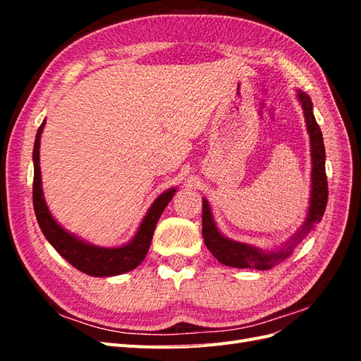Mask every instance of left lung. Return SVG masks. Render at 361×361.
<instances>
[{"instance_id":"obj_1","label":"left lung","mask_w":361,"mask_h":361,"mask_svg":"<svg viewBox=\"0 0 361 361\" xmlns=\"http://www.w3.org/2000/svg\"><path fill=\"white\" fill-rule=\"evenodd\" d=\"M298 99L302 105L305 123H307V130L310 134V145H312V195H310V207L309 215L305 220L301 232H298L297 238H293L292 244L288 248H283L277 253H262L260 250L253 248L251 245H245L241 243L231 241V239L224 238L212 220L209 204L203 200V212H202V232L203 239L207 250L211 251L212 256L218 259V262L235 268H255L259 271L269 269L274 267L277 262L286 259L293 247L297 245L302 236L307 233L313 227L314 223L321 221V218L325 212L326 200H329V182H326V173H325V146L324 138L319 125L316 123V118L313 116V105L310 97L298 92Z\"/></svg>"}]
</instances>
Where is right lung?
<instances>
[{"label":"right lung","instance_id":"right-lung-1","mask_svg":"<svg viewBox=\"0 0 361 361\" xmlns=\"http://www.w3.org/2000/svg\"><path fill=\"white\" fill-rule=\"evenodd\" d=\"M45 126L43 122L36 134L35 150H32V161H35V179H32V206L37 223L42 228L43 235L49 241V244L56 248L59 253L66 259L72 267L80 269L85 274L93 277H110L118 276L137 268L146 257L152 236L155 232V226L159 220L162 211L170 203L176 190L171 188L161 194L159 197L150 206L147 215L141 223L135 238L129 244L118 248H101L85 244L73 235L68 233L59 223L54 220L48 211L42 194V179H40V166H39V147H40V134Z\"/></svg>","mask_w":361,"mask_h":361}]
</instances>
